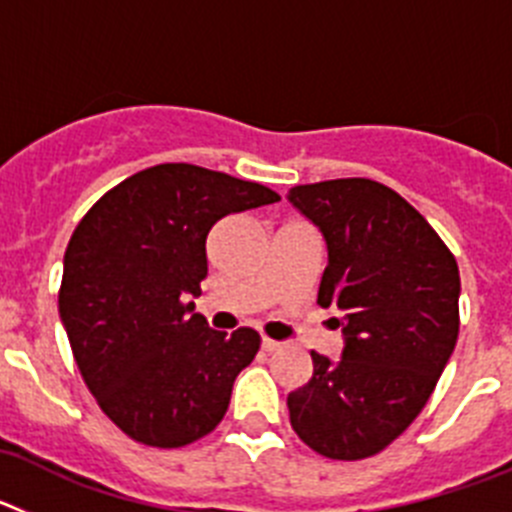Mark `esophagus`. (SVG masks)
<instances>
[{
  "label": "esophagus",
  "mask_w": 512,
  "mask_h": 512,
  "mask_svg": "<svg viewBox=\"0 0 512 512\" xmlns=\"http://www.w3.org/2000/svg\"><path fill=\"white\" fill-rule=\"evenodd\" d=\"M261 348H264L266 354H274V351H279V348H282V343L274 341V338H261Z\"/></svg>",
  "instance_id": "obj_1"
}]
</instances>
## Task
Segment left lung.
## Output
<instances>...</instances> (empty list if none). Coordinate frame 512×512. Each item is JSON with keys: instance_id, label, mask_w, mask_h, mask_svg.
I'll use <instances>...</instances> for the list:
<instances>
[{"instance_id": "left-lung-1", "label": "left lung", "mask_w": 512, "mask_h": 512, "mask_svg": "<svg viewBox=\"0 0 512 512\" xmlns=\"http://www.w3.org/2000/svg\"><path fill=\"white\" fill-rule=\"evenodd\" d=\"M289 202L328 243L318 302L338 307L341 361L312 356L289 423L325 459L379 454L425 408L459 338V266L431 223L374 179L297 184Z\"/></svg>"}]
</instances>
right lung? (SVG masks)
<instances>
[{
  "mask_svg": "<svg viewBox=\"0 0 512 512\" xmlns=\"http://www.w3.org/2000/svg\"><path fill=\"white\" fill-rule=\"evenodd\" d=\"M277 200L223 171L158 164L104 192L76 225L58 312L81 379L133 441L182 449L223 420L261 336L212 330L189 295L207 277L212 225Z\"/></svg>",
  "mask_w": 512,
  "mask_h": 512,
  "instance_id": "1",
  "label": "right lung"
}]
</instances>
